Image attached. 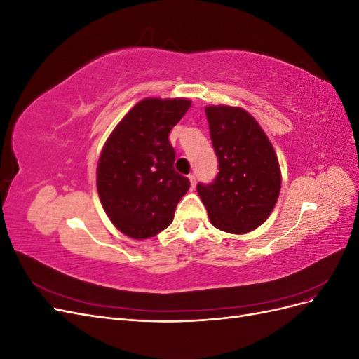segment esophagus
<instances>
[{
	"mask_svg": "<svg viewBox=\"0 0 359 359\" xmlns=\"http://www.w3.org/2000/svg\"><path fill=\"white\" fill-rule=\"evenodd\" d=\"M189 180H190V184H191V187H194V186H196V175H193V173H191V175H189Z\"/></svg>",
	"mask_w": 359,
	"mask_h": 359,
	"instance_id": "obj_1",
	"label": "esophagus"
}]
</instances>
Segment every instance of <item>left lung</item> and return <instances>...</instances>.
<instances>
[{"instance_id": "left-lung-1", "label": "left lung", "mask_w": 359, "mask_h": 359, "mask_svg": "<svg viewBox=\"0 0 359 359\" xmlns=\"http://www.w3.org/2000/svg\"><path fill=\"white\" fill-rule=\"evenodd\" d=\"M219 173L198 193L217 229L247 233L262 224L277 203L281 172L268 136L247 111L206 106Z\"/></svg>"}]
</instances>
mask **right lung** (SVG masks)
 <instances>
[{
  "label": "right lung",
  "mask_w": 359,
  "mask_h": 359,
  "mask_svg": "<svg viewBox=\"0 0 359 359\" xmlns=\"http://www.w3.org/2000/svg\"><path fill=\"white\" fill-rule=\"evenodd\" d=\"M187 99H144L107 137L97 165V191L118 231L135 240L172 223L189 178L173 168L169 132L189 111Z\"/></svg>",
  "instance_id": "right-lung-1"
}]
</instances>
